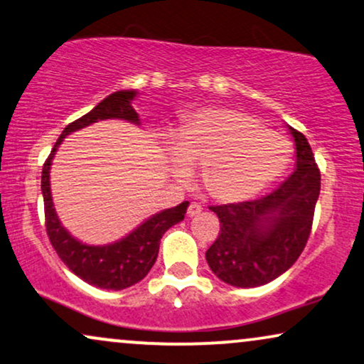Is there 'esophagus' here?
<instances>
[{
    "label": "esophagus",
    "mask_w": 364,
    "mask_h": 364,
    "mask_svg": "<svg viewBox=\"0 0 364 364\" xmlns=\"http://www.w3.org/2000/svg\"><path fill=\"white\" fill-rule=\"evenodd\" d=\"M201 210H203V207H201V203H198V201H191V203L188 205V215H190V217L198 215Z\"/></svg>",
    "instance_id": "1"
}]
</instances>
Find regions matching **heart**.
<instances>
[{
	"mask_svg": "<svg viewBox=\"0 0 364 364\" xmlns=\"http://www.w3.org/2000/svg\"><path fill=\"white\" fill-rule=\"evenodd\" d=\"M173 168L186 176L201 166V183L213 198L244 201L259 195L287 171L293 146L257 118L227 108L193 113L171 134Z\"/></svg>",
	"mask_w": 364,
	"mask_h": 364,
	"instance_id": "obj_1",
	"label": "heart"
}]
</instances>
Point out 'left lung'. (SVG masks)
<instances>
[{
    "label": "left lung",
    "mask_w": 364,
    "mask_h": 364,
    "mask_svg": "<svg viewBox=\"0 0 364 364\" xmlns=\"http://www.w3.org/2000/svg\"><path fill=\"white\" fill-rule=\"evenodd\" d=\"M296 146V169L277 190L257 200L210 207L220 232L208 247L207 262L222 282L239 288L273 282L307 246L321 171L305 135L290 127Z\"/></svg>",
    "instance_id": "1"
}]
</instances>
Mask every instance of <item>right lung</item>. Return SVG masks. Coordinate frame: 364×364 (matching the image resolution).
I'll return each instance as SVG.
<instances>
[{
  "label": "right lung",
  "mask_w": 364,
  "mask_h": 364,
  "mask_svg": "<svg viewBox=\"0 0 364 364\" xmlns=\"http://www.w3.org/2000/svg\"><path fill=\"white\" fill-rule=\"evenodd\" d=\"M135 98V91H117L98 103L91 112L82 115L77 120L69 124L57 139L54 149L46 159L42 168V195H43V212H46V230L49 235L52 247L55 249L57 256L82 282L93 284V287L105 288V290H124L132 287L154 266L157 252H159V242L164 232L178 222L185 218L188 201H183L178 207L168 208L157 213L130 232L125 239L118 240L110 246H86L81 244L60 225L59 218L55 215L54 203L50 196L49 171L52 157H54L57 147L63 142L65 135L82 127L95 124L105 118H122V120L139 124L137 112L130 107V102Z\"/></svg>",
  "instance_id": "1"
}]
</instances>
